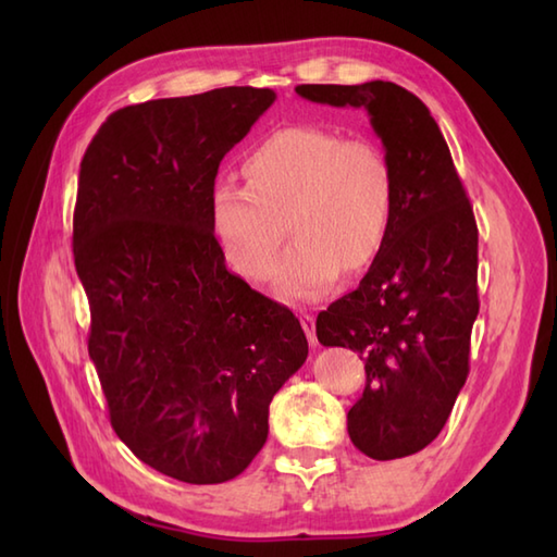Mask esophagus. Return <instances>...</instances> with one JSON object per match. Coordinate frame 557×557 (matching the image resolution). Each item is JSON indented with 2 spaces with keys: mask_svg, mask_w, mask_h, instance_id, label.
Returning a JSON list of instances; mask_svg holds the SVG:
<instances>
[{
  "mask_svg": "<svg viewBox=\"0 0 557 557\" xmlns=\"http://www.w3.org/2000/svg\"><path fill=\"white\" fill-rule=\"evenodd\" d=\"M299 321H301L304 333H306V337H309L311 345H318V339H315V318L309 315V313H301Z\"/></svg>",
  "mask_w": 557,
  "mask_h": 557,
  "instance_id": "34e87169",
  "label": "esophagus"
}]
</instances>
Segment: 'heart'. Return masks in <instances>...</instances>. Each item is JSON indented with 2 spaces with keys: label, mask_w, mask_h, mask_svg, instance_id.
<instances>
[{
  "label": "heart",
  "mask_w": 557,
  "mask_h": 557,
  "mask_svg": "<svg viewBox=\"0 0 557 557\" xmlns=\"http://www.w3.org/2000/svg\"><path fill=\"white\" fill-rule=\"evenodd\" d=\"M244 176L246 186L220 182L208 206L212 234L236 275L268 280L287 232L294 242L275 282L287 301L321 297L342 270L354 275L381 256L395 180L373 140L287 126L248 152Z\"/></svg>",
  "instance_id": "obj_1"
}]
</instances>
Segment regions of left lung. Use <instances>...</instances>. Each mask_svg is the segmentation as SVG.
<instances>
[{"instance_id":"left-lung-1","label":"left lung","mask_w":557,"mask_h":557,"mask_svg":"<svg viewBox=\"0 0 557 557\" xmlns=\"http://www.w3.org/2000/svg\"><path fill=\"white\" fill-rule=\"evenodd\" d=\"M297 96L369 112L393 168L387 242L359 287L318 313L323 347L366 361V387L347 413L351 443L397 459L433 443L469 373L479 315V232L453 156L429 108L389 81L297 86Z\"/></svg>"}]
</instances>
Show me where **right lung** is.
I'll use <instances>...</instances> for the list:
<instances>
[{
  "label": "right lung",
  "mask_w": 557,
  "mask_h": 557,
  "mask_svg": "<svg viewBox=\"0 0 557 557\" xmlns=\"http://www.w3.org/2000/svg\"><path fill=\"white\" fill-rule=\"evenodd\" d=\"M275 98L232 86L132 104L81 162L74 258L112 429L196 486L251 465L272 397L309 357L301 323L227 270L210 227L222 158Z\"/></svg>",
  "instance_id": "right-lung-1"
}]
</instances>
